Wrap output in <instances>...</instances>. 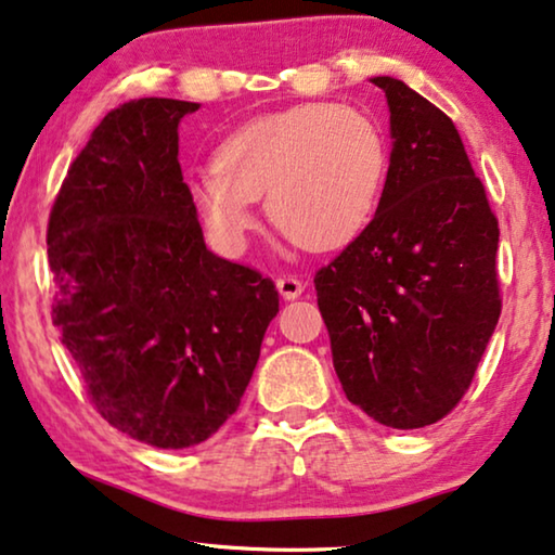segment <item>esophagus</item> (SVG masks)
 I'll list each match as a JSON object with an SVG mask.
<instances>
[{
    "instance_id": "esophagus-1",
    "label": "esophagus",
    "mask_w": 555,
    "mask_h": 555,
    "mask_svg": "<svg viewBox=\"0 0 555 555\" xmlns=\"http://www.w3.org/2000/svg\"><path fill=\"white\" fill-rule=\"evenodd\" d=\"M278 293L283 300H295V297H300L305 293V283L302 280H297L293 275H283L278 278Z\"/></svg>"
}]
</instances>
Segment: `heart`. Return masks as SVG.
I'll use <instances>...</instances> for the list:
<instances>
[{
    "mask_svg": "<svg viewBox=\"0 0 555 555\" xmlns=\"http://www.w3.org/2000/svg\"><path fill=\"white\" fill-rule=\"evenodd\" d=\"M385 167L383 132L365 112L310 102L228 134L215 167L190 178V197L224 250L245 247L260 197H268L272 222L293 243L333 250L373 220Z\"/></svg>",
    "mask_w": 555,
    "mask_h": 555,
    "instance_id": "obj_1",
    "label": "heart"
}]
</instances>
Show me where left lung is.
<instances>
[{
    "label": "left lung",
    "instance_id": "8db88e82",
    "mask_svg": "<svg viewBox=\"0 0 555 555\" xmlns=\"http://www.w3.org/2000/svg\"><path fill=\"white\" fill-rule=\"evenodd\" d=\"M371 82L390 112L388 178L315 291L345 396L411 430L453 411L495 331L498 220L451 117L396 77Z\"/></svg>",
    "mask_w": 555,
    "mask_h": 555
}]
</instances>
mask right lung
<instances>
[{"instance_id":"add662e5","label":"right lung","mask_w":555,"mask_h":555,"mask_svg":"<svg viewBox=\"0 0 555 555\" xmlns=\"http://www.w3.org/2000/svg\"><path fill=\"white\" fill-rule=\"evenodd\" d=\"M197 102L112 109L47 230L52 320L98 413L140 443L190 448L237 411L278 315L272 280L207 250L180 170Z\"/></svg>"}]
</instances>
